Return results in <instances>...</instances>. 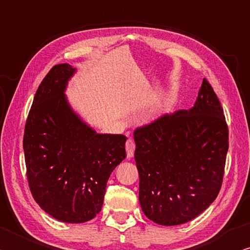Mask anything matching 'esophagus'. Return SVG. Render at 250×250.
Wrapping results in <instances>:
<instances>
[{"label": "esophagus", "mask_w": 250, "mask_h": 250, "mask_svg": "<svg viewBox=\"0 0 250 250\" xmlns=\"http://www.w3.org/2000/svg\"><path fill=\"white\" fill-rule=\"evenodd\" d=\"M125 149H126V157L132 158L134 155V149H135V144L131 139L126 141L125 143Z\"/></svg>", "instance_id": "esophagus-1"}]
</instances>
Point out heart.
<instances>
[{"label": "heart", "instance_id": "heart-1", "mask_svg": "<svg viewBox=\"0 0 250 250\" xmlns=\"http://www.w3.org/2000/svg\"><path fill=\"white\" fill-rule=\"evenodd\" d=\"M170 104L171 95L169 93H167L143 112L144 121L147 122V124H154V122L162 119V118L166 115V112L168 111Z\"/></svg>", "mask_w": 250, "mask_h": 250}]
</instances>
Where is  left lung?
<instances>
[{
	"label": "left lung",
	"instance_id": "left-lung-1",
	"mask_svg": "<svg viewBox=\"0 0 250 250\" xmlns=\"http://www.w3.org/2000/svg\"><path fill=\"white\" fill-rule=\"evenodd\" d=\"M139 201L160 225L187 223L215 200L223 180L229 129L203 79L193 106L134 131Z\"/></svg>",
	"mask_w": 250,
	"mask_h": 250
}]
</instances>
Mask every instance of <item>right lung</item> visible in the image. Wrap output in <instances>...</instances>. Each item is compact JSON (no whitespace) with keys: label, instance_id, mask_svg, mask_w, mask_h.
Masks as SVG:
<instances>
[{"label":"right lung","instance_id":"obj_1","mask_svg":"<svg viewBox=\"0 0 250 250\" xmlns=\"http://www.w3.org/2000/svg\"><path fill=\"white\" fill-rule=\"evenodd\" d=\"M78 72L54 65L39 85L26 122L25 162L39 207L65 223H84L102 210L107 181L125 160L126 138L97 133L65 95Z\"/></svg>","mask_w":250,"mask_h":250}]
</instances>
